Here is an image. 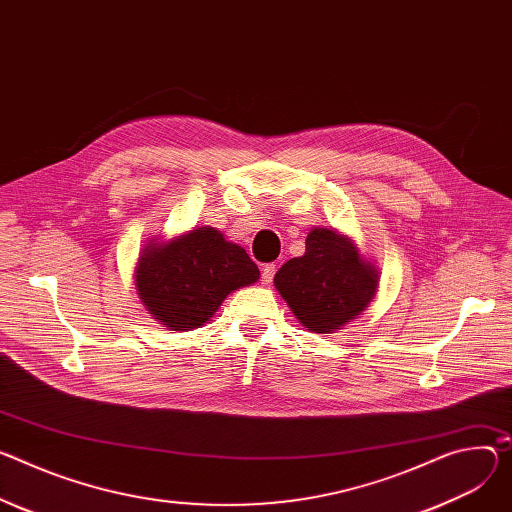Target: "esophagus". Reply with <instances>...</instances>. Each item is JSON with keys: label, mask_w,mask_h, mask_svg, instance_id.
<instances>
[{"label": "esophagus", "mask_w": 512, "mask_h": 512, "mask_svg": "<svg viewBox=\"0 0 512 512\" xmlns=\"http://www.w3.org/2000/svg\"><path fill=\"white\" fill-rule=\"evenodd\" d=\"M273 275H275V265H273V263L263 265V269H261V282H263L265 286H269V284L273 282Z\"/></svg>", "instance_id": "obj_1"}]
</instances>
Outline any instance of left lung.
I'll list each match as a JSON object with an SVG mask.
<instances>
[{"label": "left lung", "mask_w": 512, "mask_h": 512, "mask_svg": "<svg viewBox=\"0 0 512 512\" xmlns=\"http://www.w3.org/2000/svg\"><path fill=\"white\" fill-rule=\"evenodd\" d=\"M380 275L347 235L312 228L306 253L275 273V290L292 308L302 327L331 335L357 318L374 300Z\"/></svg>", "instance_id": "left-lung-1"}]
</instances>
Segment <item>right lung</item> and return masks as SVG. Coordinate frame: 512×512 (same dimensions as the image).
<instances>
[{"instance_id": "add662e5", "label": "right lung", "mask_w": 512, "mask_h": 512, "mask_svg": "<svg viewBox=\"0 0 512 512\" xmlns=\"http://www.w3.org/2000/svg\"><path fill=\"white\" fill-rule=\"evenodd\" d=\"M257 280L259 269L247 251L212 226L151 241L134 269L141 302L169 331L200 329L230 292Z\"/></svg>"}]
</instances>
